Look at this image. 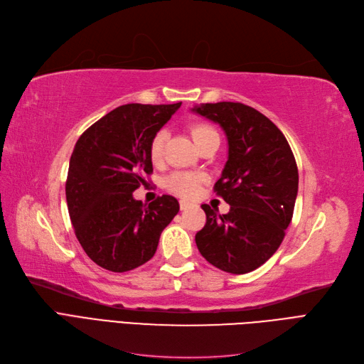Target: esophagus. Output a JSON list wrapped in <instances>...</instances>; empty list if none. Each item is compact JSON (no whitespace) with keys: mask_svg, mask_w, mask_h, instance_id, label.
I'll return each mask as SVG.
<instances>
[{"mask_svg":"<svg viewBox=\"0 0 364 364\" xmlns=\"http://www.w3.org/2000/svg\"><path fill=\"white\" fill-rule=\"evenodd\" d=\"M179 205H181V210H186V209H190L193 206V203L186 202V200H181Z\"/></svg>","mask_w":364,"mask_h":364,"instance_id":"obj_1","label":"esophagus"}]
</instances>
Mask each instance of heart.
<instances>
[{"mask_svg":"<svg viewBox=\"0 0 364 364\" xmlns=\"http://www.w3.org/2000/svg\"><path fill=\"white\" fill-rule=\"evenodd\" d=\"M193 139L196 141V144H200L202 141L210 139V136H218L217 131L209 127V124L205 123H198L194 124L193 129ZM166 140H167V132L166 131H159L154 135L152 141H150V147H149V155L150 159H152L154 164H158L162 159V155H164V146H166ZM205 182V176L200 173H193V171H176L170 174L166 181V186L167 190H170L171 193L182 196V197H193L198 193L200 186Z\"/></svg>","mask_w":364,"mask_h":364,"instance_id":"obj_1","label":"heart"}]
</instances>
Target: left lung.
I'll return each instance as SVG.
<instances>
[{"label": "left lung", "instance_id": "1", "mask_svg": "<svg viewBox=\"0 0 364 364\" xmlns=\"http://www.w3.org/2000/svg\"><path fill=\"white\" fill-rule=\"evenodd\" d=\"M193 111L218 123L229 144L214 191L230 210L220 215L202 205L206 224L196 235L197 248L221 271H255L277 252L294 215L298 168L291 146L268 117L248 105L202 104Z\"/></svg>", "mask_w": 364, "mask_h": 364}]
</instances>
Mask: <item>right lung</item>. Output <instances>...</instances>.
<instances>
[{
  "label": "right lung",
  "mask_w": 364,
  "mask_h": 364,
  "mask_svg": "<svg viewBox=\"0 0 364 364\" xmlns=\"http://www.w3.org/2000/svg\"><path fill=\"white\" fill-rule=\"evenodd\" d=\"M181 104L117 107L75 144L68 209L75 235L96 265L112 272L139 268L154 257L162 230L179 212L173 196L143 205L132 193L154 171L150 141Z\"/></svg>",
  "instance_id": "1"
}]
</instances>
